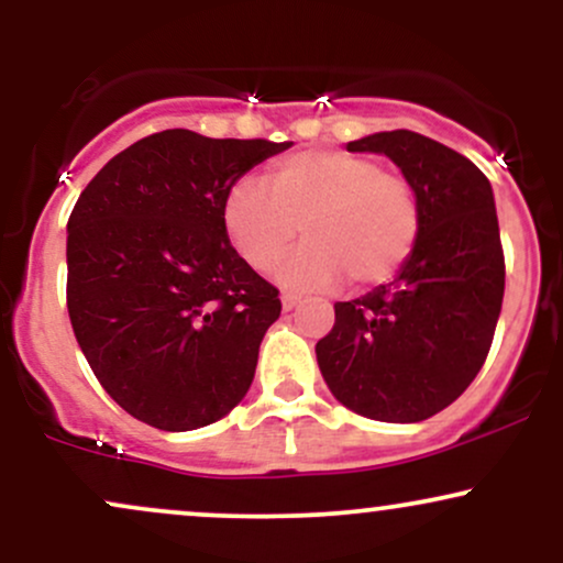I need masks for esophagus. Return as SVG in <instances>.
I'll return each instance as SVG.
<instances>
[{"label": "esophagus", "instance_id": "34e87169", "mask_svg": "<svg viewBox=\"0 0 563 563\" xmlns=\"http://www.w3.org/2000/svg\"><path fill=\"white\" fill-rule=\"evenodd\" d=\"M280 301H283V309H286V312L299 307V296H294V294H283Z\"/></svg>", "mask_w": 563, "mask_h": 563}]
</instances>
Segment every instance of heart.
<instances>
[{
  "instance_id": "obj_1",
  "label": "heart",
  "mask_w": 563,
  "mask_h": 563,
  "mask_svg": "<svg viewBox=\"0 0 563 563\" xmlns=\"http://www.w3.org/2000/svg\"><path fill=\"white\" fill-rule=\"evenodd\" d=\"M267 191L241 179L224 198L222 222L232 249L254 269H269L296 232L303 241L277 267L294 290L376 286L402 269L421 235V203L399 174L376 158L344 151H301L267 174Z\"/></svg>"
}]
</instances>
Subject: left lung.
<instances>
[{"label": "left lung", "instance_id": "left-lung-1", "mask_svg": "<svg viewBox=\"0 0 563 563\" xmlns=\"http://www.w3.org/2000/svg\"><path fill=\"white\" fill-rule=\"evenodd\" d=\"M346 151L380 153L402 169L421 203V235L391 283L333 303L318 365L357 416L418 423L468 389L493 344L506 288L493 185L466 156L410 129L367 134Z\"/></svg>", "mask_w": 563, "mask_h": 563}]
</instances>
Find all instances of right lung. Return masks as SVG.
Wrapping results in <instances>:
<instances>
[{
    "label": "right lung",
    "instance_id": "1",
    "mask_svg": "<svg viewBox=\"0 0 563 563\" xmlns=\"http://www.w3.org/2000/svg\"><path fill=\"white\" fill-rule=\"evenodd\" d=\"M294 142L166 129L113 156L68 219V314L129 416L161 431L224 418L249 391L277 288L230 245V187Z\"/></svg>",
    "mask_w": 563,
    "mask_h": 563
}]
</instances>
